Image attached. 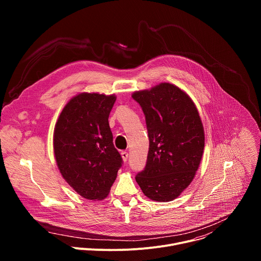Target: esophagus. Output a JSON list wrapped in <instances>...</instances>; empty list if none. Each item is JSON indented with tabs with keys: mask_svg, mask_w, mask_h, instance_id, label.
I'll list each match as a JSON object with an SVG mask.
<instances>
[{
	"mask_svg": "<svg viewBox=\"0 0 261 261\" xmlns=\"http://www.w3.org/2000/svg\"><path fill=\"white\" fill-rule=\"evenodd\" d=\"M121 155H122V158H123V160H124V162H127V160H128V156H129V154L126 152V151H123L122 153H121Z\"/></svg>",
	"mask_w": 261,
	"mask_h": 261,
	"instance_id": "obj_1",
	"label": "esophagus"
}]
</instances>
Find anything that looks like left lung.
<instances>
[{
	"label": "left lung",
	"instance_id": "8db88e82",
	"mask_svg": "<svg viewBox=\"0 0 261 261\" xmlns=\"http://www.w3.org/2000/svg\"><path fill=\"white\" fill-rule=\"evenodd\" d=\"M132 98L143 111L150 140L145 167L135 179L146 197L171 201L190 185L201 161L204 132L197 108L168 83Z\"/></svg>",
	"mask_w": 261,
	"mask_h": 261
}]
</instances>
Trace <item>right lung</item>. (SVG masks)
<instances>
[{
  "label": "right lung",
  "instance_id": "right-lung-1",
  "mask_svg": "<svg viewBox=\"0 0 261 261\" xmlns=\"http://www.w3.org/2000/svg\"><path fill=\"white\" fill-rule=\"evenodd\" d=\"M116 96L82 93L64 107L54 133V152L65 180L83 197L107 196L123 159L113 142L108 117Z\"/></svg>",
  "mask_w": 261,
  "mask_h": 261
}]
</instances>
